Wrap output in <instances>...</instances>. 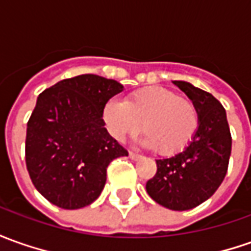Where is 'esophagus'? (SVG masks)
Returning <instances> with one entry per match:
<instances>
[{"mask_svg": "<svg viewBox=\"0 0 251 251\" xmlns=\"http://www.w3.org/2000/svg\"><path fill=\"white\" fill-rule=\"evenodd\" d=\"M129 156H130L132 159H134V161H136V159H140V158H141V155L137 154V152H134V151H129Z\"/></svg>", "mask_w": 251, "mask_h": 251, "instance_id": "obj_1", "label": "esophagus"}]
</instances>
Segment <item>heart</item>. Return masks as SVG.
<instances>
[{
    "instance_id": "obj_1",
    "label": "heart",
    "mask_w": 251,
    "mask_h": 251,
    "mask_svg": "<svg viewBox=\"0 0 251 251\" xmlns=\"http://www.w3.org/2000/svg\"><path fill=\"white\" fill-rule=\"evenodd\" d=\"M103 115L114 137L124 140L141 127L144 143L162 155L184 150L199 127L197 104L161 86L136 90L124 103L111 100Z\"/></svg>"
}]
</instances>
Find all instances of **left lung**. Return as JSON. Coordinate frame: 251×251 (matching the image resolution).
<instances>
[{"mask_svg":"<svg viewBox=\"0 0 251 251\" xmlns=\"http://www.w3.org/2000/svg\"><path fill=\"white\" fill-rule=\"evenodd\" d=\"M175 83L199 111V127L184 151L156 161V173L146 184L148 195L170 210H190L217 191L228 170L232 137L224 107L209 92L184 81Z\"/></svg>","mask_w":251,"mask_h":251,"instance_id":"8db88e82","label":"left lung"}]
</instances>
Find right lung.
I'll use <instances>...</instances> for the list:
<instances>
[{"instance_id":"1","label":"right lung","mask_w":251,"mask_h":251,"mask_svg":"<svg viewBox=\"0 0 251 251\" xmlns=\"http://www.w3.org/2000/svg\"><path fill=\"white\" fill-rule=\"evenodd\" d=\"M122 90L114 79L82 74L38 96L27 122L25 166L34 187L50 203L74 210L95 202L110 162L127 156L103 119L107 101Z\"/></svg>"}]
</instances>
